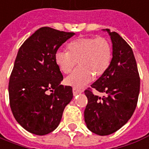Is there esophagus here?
I'll return each mask as SVG.
<instances>
[{
  "mask_svg": "<svg viewBox=\"0 0 149 149\" xmlns=\"http://www.w3.org/2000/svg\"><path fill=\"white\" fill-rule=\"evenodd\" d=\"M81 92H82L81 89H78V88H73V94H74V95H78V94L81 93Z\"/></svg>",
  "mask_w": 149,
  "mask_h": 149,
  "instance_id": "1",
  "label": "esophagus"
}]
</instances>
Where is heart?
Masks as SVG:
<instances>
[{"instance_id":"b5f03b06","label":"heart","mask_w":149,"mask_h":149,"mask_svg":"<svg viewBox=\"0 0 149 149\" xmlns=\"http://www.w3.org/2000/svg\"><path fill=\"white\" fill-rule=\"evenodd\" d=\"M112 47L105 37H86L71 41L67 52L58 51L55 62L63 73L68 74L77 63L80 65L68 76L65 83L68 85L82 88L95 78L103 75L111 61Z\"/></svg>"}]
</instances>
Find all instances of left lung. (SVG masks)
Returning a JSON list of instances; mask_svg holds the SVG:
<instances>
[{
	"label": "left lung",
	"mask_w": 149,
	"mask_h": 149,
	"mask_svg": "<svg viewBox=\"0 0 149 149\" xmlns=\"http://www.w3.org/2000/svg\"><path fill=\"white\" fill-rule=\"evenodd\" d=\"M112 41V59L106 72L88 88L84 121L93 133L108 135L115 132L132 116L139 99L140 77L130 45L119 34L106 29ZM105 93L101 98L92 88Z\"/></svg>",
	"instance_id": "left-lung-1"
}]
</instances>
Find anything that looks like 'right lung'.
Instances as JSON below:
<instances>
[{
    "label": "right lung",
    "instance_id": "right-lung-1",
    "mask_svg": "<svg viewBox=\"0 0 149 149\" xmlns=\"http://www.w3.org/2000/svg\"><path fill=\"white\" fill-rule=\"evenodd\" d=\"M74 34L43 27L19 48L10 76L9 101L17 122L32 134L53 132L73 97L72 88L60 84L63 75L54 56Z\"/></svg>",
    "mask_w": 149,
    "mask_h": 149
}]
</instances>
